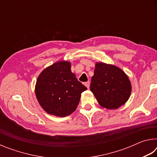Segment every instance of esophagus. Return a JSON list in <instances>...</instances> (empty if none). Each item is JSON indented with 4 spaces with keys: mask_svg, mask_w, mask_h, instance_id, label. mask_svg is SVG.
I'll return each instance as SVG.
<instances>
[{
    "mask_svg": "<svg viewBox=\"0 0 157 157\" xmlns=\"http://www.w3.org/2000/svg\"><path fill=\"white\" fill-rule=\"evenodd\" d=\"M84 85L87 87V88L89 89V86H90V82H89V81H88V82H85V83H84Z\"/></svg>",
    "mask_w": 157,
    "mask_h": 157,
    "instance_id": "1",
    "label": "esophagus"
}]
</instances>
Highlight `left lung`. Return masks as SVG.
<instances>
[{
	"instance_id": "8db88e82",
	"label": "left lung",
	"mask_w": 157,
	"mask_h": 157,
	"mask_svg": "<svg viewBox=\"0 0 157 157\" xmlns=\"http://www.w3.org/2000/svg\"><path fill=\"white\" fill-rule=\"evenodd\" d=\"M90 90L101 107L116 109L125 104L132 92L127 74L118 66L97 62Z\"/></svg>"
}]
</instances>
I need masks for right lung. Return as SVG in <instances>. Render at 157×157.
Masks as SVG:
<instances>
[{"instance_id": "obj_1", "label": "right lung", "mask_w": 157, "mask_h": 157, "mask_svg": "<svg viewBox=\"0 0 157 157\" xmlns=\"http://www.w3.org/2000/svg\"><path fill=\"white\" fill-rule=\"evenodd\" d=\"M71 63L59 61L42 71L36 79L35 94L48 113L66 117L75 111L81 94L87 88L71 72Z\"/></svg>"}]
</instances>
